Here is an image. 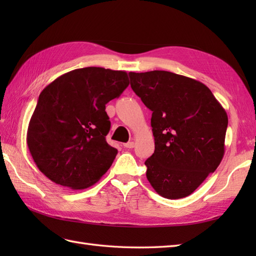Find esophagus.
Returning <instances> with one entry per match:
<instances>
[{
    "instance_id": "obj_1",
    "label": "esophagus",
    "mask_w": 256,
    "mask_h": 256,
    "mask_svg": "<svg viewBox=\"0 0 256 256\" xmlns=\"http://www.w3.org/2000/svg\"><path fill=\"white\" fill-rule=\"evenodd\" d=\"M123 146L125 148H134V142H128V143L123 144Z\"/></svg>"
}]
</instances>
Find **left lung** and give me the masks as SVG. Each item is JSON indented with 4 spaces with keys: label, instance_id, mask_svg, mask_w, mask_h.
Masks as SVG:
<instances>
[{
    "label": "left lung",
    "instance_id": "obj_1",
    "mask_svg": "<svg viewBox=\"0 0 256 256\" xmlns=\"http://www.w3.org/2000/svg\"><path fill=\"white\" fill-rule=\"evenodd\" d=\"M131 88L152 113L154 154L146 177L160 196L192 194L224 155L226 112L198 80L164 70L130 72Z\"/></svg>",
    "mask_w": 256,
    "mask_h": 256
}]
</instances>
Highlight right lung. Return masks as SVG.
Here are the masks:
<instances>
[{"label":"right lung","mask_w":256,"mask_h":256,"mask_svg":"<svg viewBox=\"0 0 256 256\" xmlns=\"http://www.w3.org/2000/svg\"><path fill=\"white\" fill-rule=\"evenodd\" d=\"M128 86L126 72L101 67L74 69L48 84L27 130L38 170L74 190L99 180L118 154L106 140L111 126L106 104Z\"/></svg>","instance_id":"add662e5"}]
</instances>
